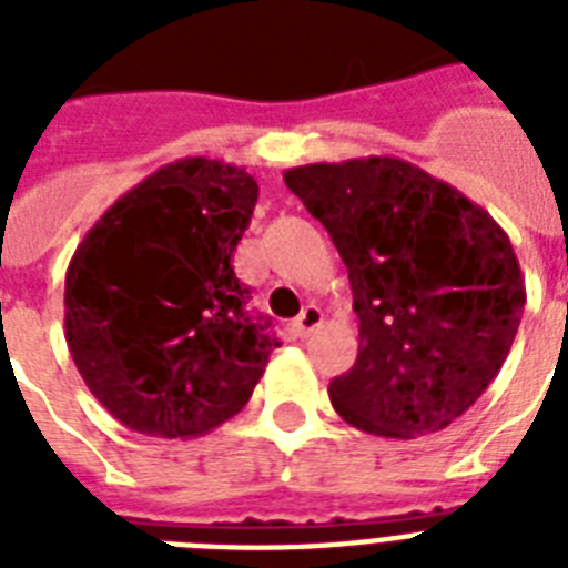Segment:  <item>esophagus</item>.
Segmentation results:
<instances>
[{
	"label": "esophagus",
	"mask_w": 568,
	"mask_h": 568,
	"mask_svg": "<svg viewBox=\"0 0 568 568\" xmlns=\"http://www.w3.org/2000/svg\"><path fill=\"white\" fill-rule=\"evenodd\" d=\"M321 324H324V312H321L315 303H310V306H306V310H303L301 315L294 318V333H297L301 338H306V336H312V333H315Z\"/></svg>",
	"instance_id": "34e87169"
}]
</instances>
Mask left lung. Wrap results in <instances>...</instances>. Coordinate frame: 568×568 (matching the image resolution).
Returning <instances> with one entry per match:
<instances>
[{"label": "left lung", "mask_w": 568, "mask_h": 568, "mask_svg": "<svg viewBox=\"0 0 568 568\" xmlns=\"http://www.w3.org/2000/svg\"><path fill=\"white\" fill-rule=\"evenodd\" d=\"M285 185L345 262L359 354L329 383L351 427L386 439L445 430L510 354L525 276L507 232L463 191L395 155L315 162Z\"/></svg>", "instance_id": "left-lung-1"}]
</instances>
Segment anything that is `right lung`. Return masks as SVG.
Listing matches in <instances>:
<instances>
[{"instance_id":"right-lung-1","label":"right lung","mask_w":568,"mask_h":568,"mask_svg":"<svg viewBox=\"0 0 568 568\" xmlns=\"http://www.w3.org/2000/svg\"><path fill=\"white\" fill-rule=\"evenodd\" d=\"M258 185L189 155L150 173L93 223L64 280V338L91 395L129 430L196 439L244 409L267 324L244 312L232 256Z\"/></svg>"}]
</instances>
